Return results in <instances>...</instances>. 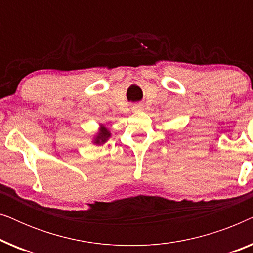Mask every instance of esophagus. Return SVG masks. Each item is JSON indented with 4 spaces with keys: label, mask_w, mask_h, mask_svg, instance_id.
Wrapping results in <instances>:
<instances>
[{
    "label": "esophagus",
    "mask_w": 253,
    "mask_h": 253,
    "mask_svg": "<svg viewBox=\"0 0 253 253\" xmlns=\"http://www.w3.org/2000/svg\"><path fill=\"white\" fill-rule=\"evenodd\" d=\"M132 110H133V112H137V110H141V105H134L132 107Z\"/></svg>",
    "instance_id": "obj_1"
}]
</instances>
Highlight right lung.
<instances>
[{
	"label": "right lung",
	"mask_w": 253,
	"mask_h": 253,
	"mask_svg": "<svg viewBox=\"0 0 253 253\" xmlns=\"http://www.w3.org/2000/svg\"><path fill=\"white\" fill-rule=\"evenodd\" d=\"M110 137V133L109 131L106 129V127H101V130H100V132L98 136H96L94 143L95 144H103L105 141L108 139V138Z\"/></svg>",
	"instance_id": "1"
}]
</instances>
